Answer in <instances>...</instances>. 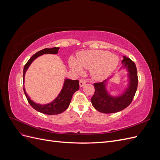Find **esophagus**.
<instances>
[{"instance_id":"obj_1","label":"esophagus","mask_w":160,"mask_h":160,"mask_svg":"<svg viewBox=\"0 0 160 160\" xmlns=\"http://www.w3.org/2000/svg\"><path fill=\"white\" fill-rule=\"evenodd\" d=\"M86 80L85 79H81L79 81V85L80 87H83L86 84Z\"/></svg>"}]
</instances>
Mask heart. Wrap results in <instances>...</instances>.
Here are the masks:
<instances>
[{
    "instance_id": "heart-1",
    "label": "heart",
    "mask_w": 160,
    "mask_h": 160,
    "mask_svg": "<svg viewBox=\"0 0 160 160\" xmlns=\"http://www.w3.org/2000/svg\"><path fill=\"white\" fill-rule=\"evenodd\" d=\"M119 63L115 55L103 50H91L79 52L77 61L73 58L69 60L71 68L77 73L83 72V68L91 69L92 77L95 79H103L112 72Z\"/></svg>"
}]
</instances>
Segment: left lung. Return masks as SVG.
Masks as SVG:
<instances>
[{"instance_id": "left-lung-1", "label": "left lung", "mask_w": 160, "mask_h": 160, "mask_svg": "<svg viewBox=\"0 0 160 160\" xmlns=\"http://www.w3.org/2000/svg\"><path fill=\"white\" fill-rule=\"evenodd\" d=\"M123 68L128 71L129 84L123 93L113 97L110 95L106 89V83L108 79L100 83H94L95 93L91 101L94 108L103 113H113L122 111L131 104L137 91L138 77L137 68L134 62L129 58L123 56L122 61Z\"/></svg>"}]
</instances>
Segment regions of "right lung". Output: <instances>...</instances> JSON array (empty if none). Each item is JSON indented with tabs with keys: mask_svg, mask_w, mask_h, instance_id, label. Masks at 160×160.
Returning <instances> with one entry per match:
<instances>
[{
	"mask_svg": "<svg viewBox=\"0 0 160 160\" xmlns=\"http://www.w3.org/2000/svg\"><path fill=\"white\" fill-rule=\"evenodd\" d=\"M59 47H53L51 49H42L40 51H38L35 55H33L30 59L27 61L23 69V81H25V72L27 71L28 67L32 63V62L37 59V57L43 55V54H57ZM79 83L78 80H71L65 79L63 84V87L61 89L60 93L53 100L52 102L48 104H37L32 101L29 97L28 96L26 93L25 88H23L24 93L27 99L28 102L32 106V108L37 110L38 112H41L43 114L47 115H57L65 111L69 106L70 102L72 95L74 94L75 91L79 90Z\"/></svg>",
	"mask_w": 160,
	"mask_h": 160,
	"instance_id": "add662e5",
	"label": "right lung"
}]
</instances>
